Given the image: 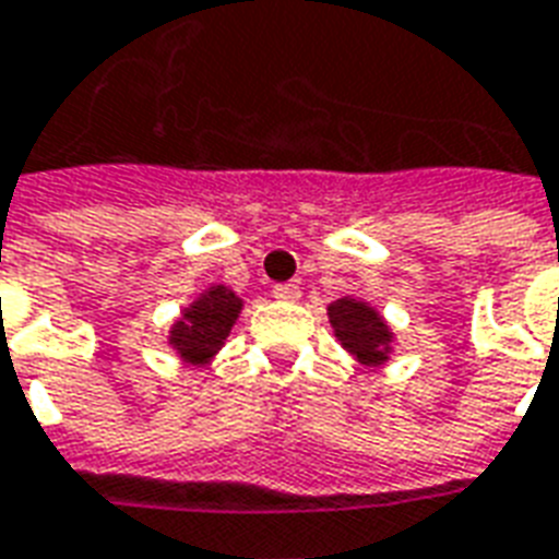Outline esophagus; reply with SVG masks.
I'll use <instances>...</instances> for the list:
<instances>
[{
	"instance_id": "34e87169",
	"label": "esophagus",
	"mask_w": 559,
	"mask_h": 559,
	"mask_svg": "<svg viewBox=\"0 0 559 559\" xmlns=\"http://www.w3.org/2000/svg\"><path fill=\"white\" fill-rule=\"evenodd\" d=\"M272 296L281 301H296L299 299V287H296V284H275V287H272Z\"/></svg>"
}]
</instances>
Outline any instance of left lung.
Returning <instances> with one entry per match:
<instances>
[{
  "label": "left lung",
  "instance_id": "obj_1",
  "mask_svg": "<svg viewBox=\"0 0 559 559\" xmlns=\"http://www.w3.org/2000/svg\"><path fill=\"white\" fill-rule=\"evenodd\" d=\"M329 322H332L334 337L341 341L343 349L353 353L364 367H379V364L388 361L394 332L367 301H358L353 296L332 301Z\"/></svg>",
  "mask_w": 559,
  "mask_h": 559
}]
</instances>
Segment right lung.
<instances>
[{"mask_svg": "<svg viewBox=\"0 0 559 559\" xmlns=\"http://www.w3.org/2000/svg\"><path fill=\"white\" fill-rule=\"evenodd\" d=\"M239 311H242V299L237 293L227 290L225 284H213L171 325L168 343L186 364L192 367L210 364V358L225 346V337L234 329Z\"/></svg>", "mask_w": 559, "mask_h": 559, "instance_id": "right-lung-1", "label": "right lung"}]
</instances>
